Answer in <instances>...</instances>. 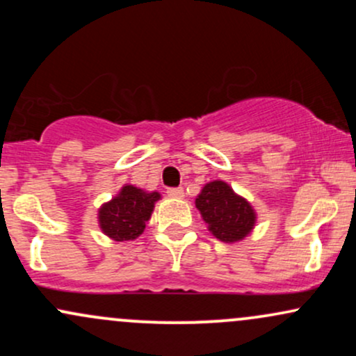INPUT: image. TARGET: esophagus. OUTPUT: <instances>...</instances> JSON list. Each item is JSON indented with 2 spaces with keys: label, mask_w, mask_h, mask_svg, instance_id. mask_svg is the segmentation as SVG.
I'll return each mask as SVG.
<instances>
[{
  "label": "esophagus",
  "mask_w": 356,
  "mask_h": 356,
  "mask_svg": "<svg viewBox=\"0 0 356 356\" xmlns=\"http://www.w3.org/2000/svg\"><path fill=\"white\" fill-rule=\"evenodd\" d=\"M167 194H169V197H172V199H182L184 197V189H182V187H172V189L167 191Z\"/></svg>",
  "instance_id": "obj_1"
}]
</instances>
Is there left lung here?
I'll return each instance as SVG.
<instances>
[{
  "label": "left lung",
  "mask_w": 356,
  "mask_h": 356,
  "mask_svg": "<svg viewBox=\"0 0 356 356\" xmlns=\"http://www.w3.org/2000/svg\"><path fill=\"white\" fill-rule=\"evenodd\" d=\"M195 207L211 234L222 243H239L256 226L257 214L251 202L220 179L202 187L195 197Z\"/></svg>",
  "instance_id": "8db88e82"
}]
</instances>
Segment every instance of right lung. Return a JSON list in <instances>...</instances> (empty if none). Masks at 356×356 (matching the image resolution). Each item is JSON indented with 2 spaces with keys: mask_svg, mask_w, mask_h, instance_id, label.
Masks as SVG:
<instances>
[{
  "mask_svg": "<svg viewBox=\"0 0 356 356\" xmlns=\"http://www.w3.org/2000/svg\"><path fill=\"white\" fill-rule=\"evenodd\" d=\"M161 197L157 191L149 192L132 184H125L118 194L100 206L97 214L99 227L105 236L118 243L137 239L144 232L155 202Z\"/></svg>",
  "mask_w": 356,
  "mask_h": 356,
  "instance_id": "obj_1",
  "label": "right lung"
}]
</instances>
